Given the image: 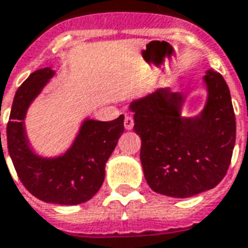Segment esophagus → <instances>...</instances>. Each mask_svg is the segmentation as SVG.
<instances>
[{
  "mask_svg": "<svg viewBox=\"0 0 248 248\" xmlns=\"http://www.w3.org/2000/svg\"><path fill=\"white\" fill-rule=\"evenodd\" d=\"M124 128H126V130H131V128L134 127V118H132L131 116H126L124 117Z\"/></svg>",
  "mask_w": 248,
  "mask_h": 248,
  "instance_id": "esophagus-1",
  "label": "esophagus"
}]
</instances>
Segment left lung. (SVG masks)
<instances>
[{"label": "left lung", "mask_w": 248, "mask_h": 248, "mask_svg": "<svg viewBox=\"0 0 248 248\" xmlns=\"http://www.w3.org/2000/svg\"><path fill=\"white\" fill-rule=\"evenodd\" d=\"M208 101L196 118L179 114L183 94L157 90L130 105L141 138L144 177L155 192L190 198L211 190L229 169L235 144V114L229 87L208 70Z\"/></svg>", "instance_id": "left-lung-1"}]
</instances>
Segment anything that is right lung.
I'll return each mask as SVG.
<instances>
[{
  "mask_svg": "<svg viewBox=\"0 0 248 248\" xmlns=\"http://www.w3.org/2000/svg\"><path fill=\"white\" fill-rule=\"evenodd\" d=\"M52 75L49 67L36 70L18 88L6 127L7 149L20 182L32 195L46 203L75 205L100 190L105 164L124 130V117L109 122L87 120L63 156L52 160L36 156L28 147L23 120L28 105Z\"/></svg>",
  "mask_w": 248,
  "mask_h": 248,
  "instance_id": "1",
  "label": "right lung"
}]
</instances>
